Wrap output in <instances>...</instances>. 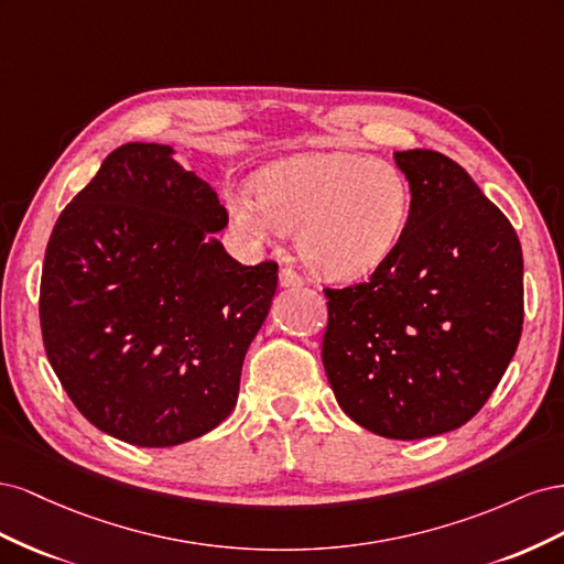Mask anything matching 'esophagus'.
Here are the masks:
<instances>
[{
    "instance_id": "34e87169",
    "label": "esophagus",
    "mask_w": 564,
    "mask_h": 564,
    "mask_svg": "<svg viewBox=\"0 0 564 564\" xmlns=\"http://www.w3.org/2000/svg\"><path fill=\"white\" fill-rule=\"evenodd\" d=\"M303 284V278L299 275V272L294 268L284 265L280 270V286H301Z\"/></svg>"
}]
</instances>
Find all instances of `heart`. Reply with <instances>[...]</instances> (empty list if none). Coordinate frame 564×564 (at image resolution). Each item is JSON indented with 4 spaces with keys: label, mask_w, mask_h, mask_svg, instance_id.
<instances>
[{
    "label": "heart",
    "mask_w": 564,
    "mask_h": 564,
    "mask_svg": "<svg viewBox=\"0 0 564 564\" xmlns=\"http://www.w3.org/2000/svg\"><path fill=\"white\" fill-rule=\"evenodd\" d=\"M412 191L400 169L355 152H317L272 164L249 191L228 195L232 226L261 242L296 232L305 265L348 282L377 270L398 247Z\"/></svg>",
    "instance_id": "1"
}]
</instances>
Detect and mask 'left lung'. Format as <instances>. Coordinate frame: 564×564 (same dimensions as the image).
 <instances>
[{
    "label": "left lung",
    "instance_id": "8db88e82",
    "mask_svg": "<svg viewBox=\"0 0 564 564\" xmlns=\"http://www.w3.org/2000/svg\"><path fill=\"white\" fill-rule=\"evenodd\" d=\"M395 162L412 187L404 232L365 282L324 289L322 365L355 423L421 440L470 421L513 360L522 249L464 166L435 150Z\"/></svg>",
    "mask_w": 564,
    "mask_h": 564
}]
</instances>
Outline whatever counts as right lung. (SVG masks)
Wrapping results in <instances>:
<instances>
[{
  "label": "right lung",
  "instance_id": "obj_1",
  "mask_svg": "<svg viewBox=\"0 0 564 564\" xmlns=\"http://www.w3.org/2000/svg\"><path fill=\"white\" fill-rule=\"evenodd\" d=\"M216 193L172 148L112 150L48 237L44 350L82 416L139 447H174L226 421L278 263L242 265L214 232Z\"/></svg>",
  "mask_w": 564,
  "mask_h": 564
}]
</instances>
